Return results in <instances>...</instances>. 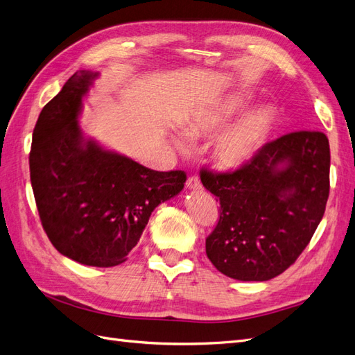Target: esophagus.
<instances>
[{"instance_id": "34e87169", "label": "esophagus", "mask_w": 355, "mask_h": 355, "mask_svg": "<svg viewBox=\"0 0 355 355\" xmlns=\"http://www.w3.org/2000/svg\"><path fill=\"white\" fill-rule=\"evenodd\" d=\"M187 188L188 189H201V184H200V179L198 176H189L187 180Z\"/></svg>"}]
</instances>
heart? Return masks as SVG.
<instances>
[{"instance_id": "b5f03b06", "label": "heart", "mask_w": 355, "mask_h": 355, "mask_svg": "<svg viewBox=\"0 0 355 355\" xmlns=\"http://www.w3.org/2000/svg\"><path fill=\"white\" fill-rule=\"evenodd\" d=\"M245 99L243 96L223 101L197 115L189 124L191 130L196 135L218 133L243 111ZM275 121L277 114L271 106H259L244 114L218 137L213 151L214 161L225 170H234L249 163L272 133ZM175 141L180 148L187 145L184 136H178Z\"/></svg>"}]
</instances>
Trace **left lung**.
Instances as JSON below:
<instances>
[{
    "label": "left lung",
    "mask_w": 355,
    "mask_h": 355,
    "mask_svg": "<svg viewBox=\"0 0 355 355\" xmlns=\"http://www.w3.org/2000/svg\"><path fill=\"white\" fill-rule=\"evenodd\" d=\"M330 148L321 132L300 130L263 145L227 173L201 168L202 185L220 202L206 253L240 282H266L304 252L329 198Z\"/></svg>",
    "instance_id": "left-lung-1"
}]
</instances>
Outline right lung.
<instances>
[{
	"label": "right lung",
	"instance_id": "1",
	"mask_svg": "<svg viewBox=\"0 0 355 355\" xmlns=\"http://www.w3.org/2000/svg\"><path fill=\"white\" fill-rule=\"evenodd\" d=\"M98 77L77 71L42 108L29 170L42 228L56 250L110 268L127 261L154 209L184 189L187 175L144 167L83 135V98Z\"/></svg>",
	"mask_w": 355,
	"mask_h": 355
}]
</instances>
